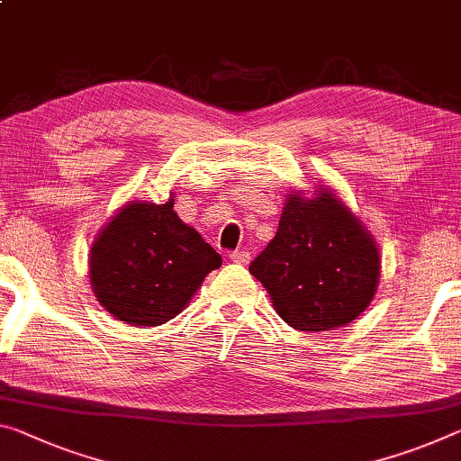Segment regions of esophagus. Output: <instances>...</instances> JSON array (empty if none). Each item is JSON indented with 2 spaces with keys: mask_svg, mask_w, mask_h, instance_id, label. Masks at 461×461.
<instances>
[{
  "mask_svg": "<svg viewBox=\"0 0 461 461\" xmlns=\"http://www.w3.org/2000/svg\"><path fill=\"white\" fill-rule=\"evenodd\" d=\"M230 258H231V262H238V265H248V262H250V254H248V252H231Z\"/></svg>",
  "mask_w": 461,
  "mask_h": 461,
  "instance_id": "esophagus-1",
  "label": "esophagus"
}]
</instances>
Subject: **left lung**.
I'll list each match as a JSON object with an SVG mask.
<instances>
[{
  "label": "left lung",
  "mask_w": 461,
  "mask_h": 461,
  "mask_svg": "<svg viewBox=\"0 0 461 461\" xmlns=\"http://www.w3.org/2000/svg\"><path fill=\"white\" fill-rule=\"evenodd\" d=\"M276 313L302 332L336 330L369 308L382 273L371 231L328 186L289 193L279 230L252 260Z\"/></svg>",
  "instance_id": "8db88e82"
}]
</instances>
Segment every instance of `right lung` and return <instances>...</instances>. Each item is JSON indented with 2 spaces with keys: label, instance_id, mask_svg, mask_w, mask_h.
<instances>
[{
  "label": "right lung",
  "instance_id": "obj_1",
  "mask_svg": "<svg viewBox=\"0 0 461 461\" xmlns=\"http://www.w3.org/2000/svg\"><path fill=\"white\" fill-rule=\"evenodd\" d=\"M221 257L164 204L129 201L90 248V285L98 303L129 326H159L191 303Z\"/></svg>",
  "mask_w": 461,
  "mask_h": 461
}]
</instances>
